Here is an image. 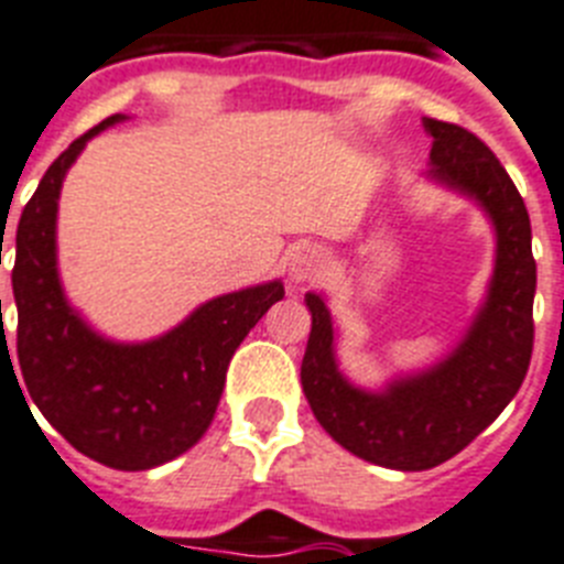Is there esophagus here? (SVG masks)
Instances as JSON below:
<instances>
[{
    "label": "esophagus",
    "instance_id": "1",
    "mask_svg": "<svg viewBox=\"0 0 564 564\" xmlns=\"http://www.w3.org/2000/svg\"><path fill=\"white\" fill-rule=\"evenodd\" d=\"M290 267H292V281L297 283L321 281V278L326 274L324 249H318V246H312V243L297 246V249H292Z\"/></svg>",
    "mask_w": 564,
    "mask_h": 564
}]
</instances>
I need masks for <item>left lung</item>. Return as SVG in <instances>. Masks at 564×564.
Here are the masks:
<instances>
[{
    "label": "left lung",
    "instance_id": "1",
    "mask_svg": "<svg viewBox=\"0 0 564 564\" xmlns=\"http://www.w3.org/2000/svg\"><path fill=\"white\" fill-rule=\"evenodd\" d=\"M430 174L470 194L494 217L496 272L479 318L456 352L387 392H364L335 367L333 321L324 297L306 295L312 333L301 384L321 427L352 456L390 470H430L494 424L522 387L533 355L536 260L531 217L505 165L473 131L427 117Z\"/></svg>",
    "mask_w": 564,
    "mask_h": 564
}]
</instances>
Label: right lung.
Masks as SVG:
<instances>
[{"label":"right lung","instance_id":"add662e5","mask_svg":"<svg viewBox=\"0 0 564 564\" xmlns=\"http://www.w3.org/2000/svg\"><path fill=\"white\" fill-rule=\"evenodd\" d=\"M117 120L120 113L77 137L48 165L19 217L11 274L17 358L31 401L70 447L113 470H151L209 430L231 355L281 301L283 283L215 297L149 344H111L91 333L65 304L56 278V200L83 145Z\"/></svg>","mask_w":564,"mask_h":564}]
</instances>
